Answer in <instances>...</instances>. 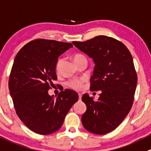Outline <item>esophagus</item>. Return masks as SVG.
<instances>
[{
    "label": "esophagus",
    "mask_w": 151,
    "mask_h": 151,
    "mask_svg": "<svg viewBox=\"0 0 151 151\" xmlns=\"http://www.w3.org/2000/svg\"><path fill=\"white\" fill-rule=\"evenodd\" d=\"M78 96H79V99H80V100H81V98H82V94L80 93H78Z\"/></svg>",
    "instance_id": "esophagus-1"
}]
</instances>
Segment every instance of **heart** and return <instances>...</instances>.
Returning a JSON list of instances; mask_svg holds the SVG:
<instances>
[{"mask_svg": "<svg viewBox=\"0 0 151 151\" xmlns=\"http://www.w3.org/2000/svg\"><path fill=\"white\" fill-rule=\"evenodd\" d=\"M74 58V60L75 61L76 63L80 62L82 59L83 58H86V57L84 55H81V54H75L73 57ZM63 60L61 58H60L56 63V65H55V69L57 71H58L60 68L61 63H62ZM85 81L84 77H80V78H74V79H71V80H68L66 82V86H68L70 88L74 89V90H80L83 87V83Z\"/></svg>", "mask_w": 151, "mask_h": 151, "instance_id": "b5f03b06", "label": "heart"}]
</instances>
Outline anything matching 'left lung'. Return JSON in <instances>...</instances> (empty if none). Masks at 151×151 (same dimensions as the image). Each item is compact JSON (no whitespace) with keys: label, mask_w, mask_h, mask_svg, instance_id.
Listing matches in <instances>:
<instances>
[{"label":"left lung","mask_w":151,"mask_h":151,"mask_svg":"<svg viewBox=\"0 0 151 151\" xmlns=\"http://www.w3.org/2000/svg\"><path fill=\"white\" fill-rule=\"evenodd\" d=\"M73 44L93 58L90 90L101 91L96 102L87 93L82 96L87 106L82 123L91 133L108 134L122 123L134 102L137 74L131 54L122 42L104 35Z\"/></svg>","instance_id":"1"}]
</instances>
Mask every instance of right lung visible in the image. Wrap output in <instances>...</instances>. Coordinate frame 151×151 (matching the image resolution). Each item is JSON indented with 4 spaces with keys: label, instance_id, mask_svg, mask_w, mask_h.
<instances>
[{
    "label": "right lung",
    "instance_id": "right-lung-1",
    "mask_svg": "<svg viewBox=\"0 0 151 151\" xmlns=\"http://www.w3.org/2000/svg\"><path fill=\"white\" fill-rule=\"evenodd\" d=\"M72 43L37 39L26 43L14 58L9 79V89L16 114L29 129L47 135L58 131L65 115L78 100L74 91L65 89L57 99L48 91L58 80V58Z\"/></svg>",
    "mask_w": 151,
    "mask_h": 151
}]
</instances>
